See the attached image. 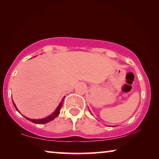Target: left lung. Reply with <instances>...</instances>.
Instances as JSON below:
<instances>
[{
    "mask_svg": "<svg viewBox=\"0 0 159 159\" xmlns=\"http://www.w3.org/2000/svg\"><path fill=\"white\" fill-rule=\"evenodd\" d=\"M91 114H92V113H91ZM113 127H114V126H113Z\"/></svg>",
    "mask_w": 159,
    "mask_h": 159,
    "instance_id": "obj_1",
    "label": "left lung"
}]
</instances>
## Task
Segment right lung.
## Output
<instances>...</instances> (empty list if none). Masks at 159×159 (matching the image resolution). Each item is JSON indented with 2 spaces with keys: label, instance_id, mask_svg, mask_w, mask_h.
<instances>
[{
  "label": "right lung",
  "instance_id": "1",
  "mask_svg": "<svg viewBox=\"0 0 159 159\" xmlns=\"http://www.w3.org/2000/svg\"><path fill=\"white\" fill-rule=\"evenodd\" d=\"M64 98H65V96H64V98H63L62 100H61V101L60 102L59 104H58V107L56 108V109L55 111H53V113H52V114H51V115H49L48 116L45 117V118L40 119H32L27 118V117H26V116H25V117L26 119H27V120L32 121V122H33V123H34V124H38V125H43V124L48 123V122H50V121H51L53 120L54 119L56 118V117H57V116H58V114H59V113H60L61 108V107H62L63 101H64ZM13 104H14V107L16 108V109L17 111H18V109H17L16 106V105H15V103H14V102H13Z\"/></svg>",
  "mask_w": 159,
  "mask_h": 159
}]
</instances>
